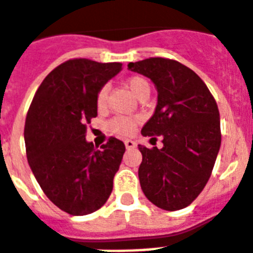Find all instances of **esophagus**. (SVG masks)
Here are the masks:
<instances>
[{
    "label": "esophagus",
    "instance_id": "obj_1",
    "mask_svg": "<svg viewBox=\"0 0 253 253\" xmlns=\"http://www.w3.org/2000/svg\"><path fill=\"white\" fill-rule=\"evenodd\" d=\"M125 146H126V148H135L136 147V143H135L134 140H131V139H126L125 140Z\"/></svg>",
    "mask_w": 253,
    "mask_h": 253
}]
</instances>
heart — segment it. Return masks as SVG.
Wrapping results in <instances>:
<instances>
[{
  "label": "heart",
  "mask_w": 253,
  "mask_h": 253,
  "mask_svg": "<svg viewBox=\"0 0 253 253\" xmlns=\"http://www.w3.org/2000/svg\"><path fill=\"white\" fill-rule=\"evenodd\" d=\"M126 86L138 98L142 94H144V92H150V84H148L146 78L140 77V75L130 77L126 81ZM107 96H109V87L107 86H102L98 94H96L95 99L98 109H105L106 103H107ZM139 122V117H123V115H118V117H114L113 119H110L109 123H107V130L110 132H113V134L126 136V135H130L134 132L135 127Z\"/></svg>",
  "instance_id": "obj_1"
}]
</instances>
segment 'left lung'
Wrapping results in <instances>:
<instances>
[{
    "instance_id": "1",
    "label": "left lung",
    "mask_w": 253,
    "mask_h": 253,
    "mask_svg": "<svg viewBox=\"0 0 253 253\" xmlns=\"http://www.w3.org/2000/svg\"><path fill=\"white\" fill-rule=\"evenodd\" d=\"M128 69L150 78L158 90L155 113L142 135L162 136L163 147L138 146L142 191L162 210H182L203 191L220 148L216 101L199 75L178 61L147 58Z\"/></svg>"
}]
</instances>
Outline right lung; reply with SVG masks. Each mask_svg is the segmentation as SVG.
I'll return each mask as SVG.
<instances>
[{
	"instance_id": "right-lung-1",
	"label": "right lung",
	"mask_w": 253,
	"mask_h": 253,
	"mask_svg": "<svg viewBox=\"0 0 253 253\" xmlns=\"http://www.w3.org/2000/svg\"><path fill=\"white\" fill-rule=\"evenodd\" d=\"M122 63L75 58L61 63L37 90L25 122L26 157L45 195L62 211L82 216L99 210L113 191L126 151L111 136L101 150L86 140L99 88Z\"/></svg>"
}]
</instances>
